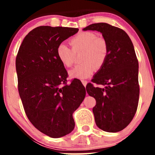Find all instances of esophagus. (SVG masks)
I'll return each instance as SVG.
<instances>
[{
  "label": "esophagus",
  "instance_id": "34e87169",
  "mask_svg": "<svg viewBox=\"0 0 155 155\" xmlns=\"http://www.w3.org/2000/svg\"><path fill=\"white\" fill-rule=\"evenodd\" d=\"M81 82H82L84 86H86L87 84V81L86 80H81Z\"/></svg>",
  "mask_w": 155,
  "mask_h": 155
}]
</instances>
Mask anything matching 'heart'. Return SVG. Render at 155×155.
Wrapping results in <instances>:
<instances>
[{
  "label": "heart",
  "instance_id": "1",
  "mask_svg": "<svg viewBox=\"0 0 155 155\" xmlns=\"http://www.w3.org/2000/svg\"><path fill=\"white\" fill-rule=\"evenodd\" d=\"M72 49L64 44H60L56 49V54L62 65L65 68L74 65L75 54L82 52L81 62L82 64L70 71L72 78L84 79L90 76L95 69L104 66L108 55V46L103 37H97L92 32L79 33L70 41Z\"/></svg>",
  "mask_w": 155,
  "mask_h": 155
}]
</instances>
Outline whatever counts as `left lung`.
I'll return each instance as SVG.
<instances>
[{
  "label": "left lung",
  "mask_w": 155,
  "mask_h": 155,
  "mask_svg": "<svg viewBox=\"0 0 155 155\" xmlns=\"http://www.w3.org/2000/svg\"><path fill=\"white\" fill-rule=\"evenodd\" d=\"M83 31L101 32L108 43L107 60L92 79L105 87L89 83L86 90L96 101L92 111L97 127L106 132H119L132 121L138 108V62L134 47L123 30L107 23L90 25Z\"/></svg>",
  "instance_id": "8db88e82"
}]
</instances>
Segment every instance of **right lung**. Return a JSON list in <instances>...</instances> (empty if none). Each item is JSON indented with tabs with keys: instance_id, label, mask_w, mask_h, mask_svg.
Wrapping results in <instances>:
<instances>
[{
	"instance_id": "obj_1",
	"label": "right lung",
	"mask_w": 155,
	"mask_h": 155,
	"mask_svg": "<svg viewBox=\"0 0 155 155\" xmlns=\"http://www.w3.org/2000/svg\"><path fill=\"white\" fill-rule=\"evenodd\" d=\"M78 28L39 26L25 37L16 58L18 90L28 120L51 138L75 127L73 113L86 95L82 84H67L68 73L56 54L59 45Z\"/></svg>"
}]
</instances>
